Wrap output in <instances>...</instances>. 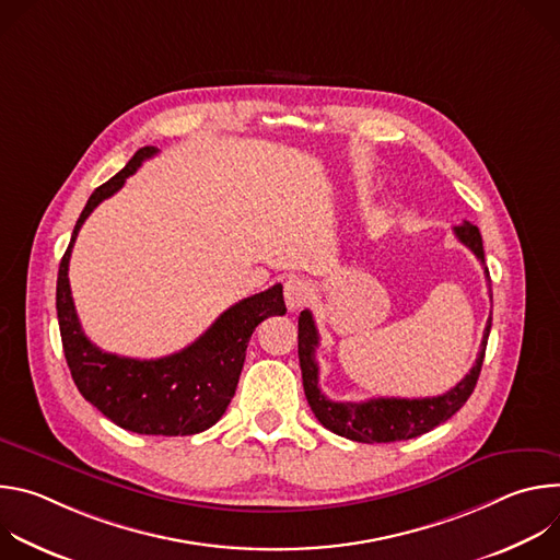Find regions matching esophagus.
<instances>
[{
  "label": "esophagus",
  "instance_id": "34e87169",
  "mask_svg": "<svg viewBox=\"0 0 560 560\" xmlns=\"http://www.w3.org/2000/svg\"><path fill=\"white\" fill-rule=\"evenodd\" d=\"M283 296H285L288 310L294 312V310H301L303 305H307V301L312 296V288L303 279H288L285 288H283Z\"/></svg>",
  "mask_w": 560,
  "mask_h": 560
}]
</instances>
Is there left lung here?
Masks as SVG:
<instances>
[{
  "label": "left lung",
  "mask_w": 560,
  "mask_h": 560,
  "mask_svg": "<svg viewBox=\"0 0 560 560\" xmlns=\"http://www.w3.org/2000/svg\"><path fill=\"white\" fill-rule=\"evenodd\" d=\"M454 234L458 242L467 246L476 259L486 266V253H483V238L478 228L469 221H463L460 225H454ZM486 277H490L486 268ZM492 328V316L488 318V326L481 341V352L476 357V363L465 374L460 383H456L450 392L441 396H428V398H370L363 404H337L318 387V365L314 359L316 346H318V332L314 326V318L310 310H303L299 314V365L303 376V389L305 398L324 428L330 432L346 436L350 441L359 443H392V441H408L415 436H421L436 425L445 423L450 417H454L469 398V394L476 387L478 374H481L488 337Z\"/></svg>",
  "instance_id": "obj_1"
}]
</instances>
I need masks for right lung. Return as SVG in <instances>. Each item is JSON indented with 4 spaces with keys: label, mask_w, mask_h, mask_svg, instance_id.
Listing matches in <instances>:
<instances>
[{
    "label": "right lung",
    "mask_w": 560,
    "mask_h": 560,
    "mask_svg": "<svg viewBox=\"0 0 560 560\" xmlns=\"http://www.w3.org/2000/svg\"><path fill=\"white\" fill-rule=\"evenodd\" d=\"M156 154L154 145L139 148L126 168L102 184L79 214L57 275V318L66 363L77 389L115 425L152 436H188L214 425L230 406L246 348L255 328L272 314H285L283 288L272 285L230 305L188 348L162 359H128L100 350L79 324L68 261L79 228L89 214L113 197L137 168Z\"/></svg>",
    "instance_id": "1"
}]
</instances>
